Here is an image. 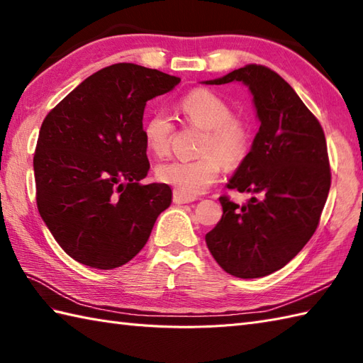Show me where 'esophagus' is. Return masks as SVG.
<instances>
[{
	"label": "esophagus",
	"mask_w": 363,
	"mask_h": 363,
	"mask_svg": "<svg viewBox=\"0 0 363 363\" xmlns=\"http://www.w3.org/2000/svg\"><path fill=\"white\" fill-rule=\"evenodd\" d=\"M191 201H195V198H190V196H184L179 191H173V203L174 204H189Z\"/></svg>",
	"instance_id": "1"
}]
</instances>
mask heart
Here are the masks:
<instances>
[{"label": "heart", "mask_w": 363, "mask_h": 363, "mask_svg": "<svg viewBox=\"0 0 363 363\" xmlns=\"http://www.w3.org/2000/svg\"><path fill=\"white\" fill-rule=\"evenodd\" d=\"M179 112L190 125L204 130L199 146L203 156L176 159L157 167L156 176L184 196L201 195L218 179L221 162L238 164L248 150V129L233 118L226 101L209 90L196 89L179 101ZM173 120L165 112H154L143 126L145 145L154 156H165L173 137Z\"/></svg>", "instance_id": "1"}]
</instances>
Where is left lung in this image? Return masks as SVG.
Wrapping results in <instances>:
<instances>
[{
  "mask_svg": "<svg viewBox=\"0 0 363 363\" xmlns=\"http://www.w3.org/2000/svg\"><path fill=\"white\" fill-rule=\"evenodd\" d=\"M242 82L260 123L228 189L250 194L238 206L221 196V220L206 243L226 273L242 279L272 274L311 240L330 187L325 133L289 82L262 65H246L209 86Z\"/></svg>",
  "mask_w": 363,
  "mask_h": 363,
  "instance_id": "left-lung-1",
  "label": "left lung"
}]
</instances>
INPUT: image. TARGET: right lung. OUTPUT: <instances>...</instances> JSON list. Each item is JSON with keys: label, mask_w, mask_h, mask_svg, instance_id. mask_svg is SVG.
Listing matches in <instances>:
<instances>
[{"label": "right lung", "mask_w": 363, "mask_h": 363, "mask_svg": "<svg viewBox=\"0 0 363 363\" xmlns=\"http://www.w3.org/2000/svg\"><path fill=\"white\" fill-rule=\"evenodd\" d=\"M179 82L152 68L115 64L84 79L43 120L34 154L37 207L79 264H128L172 204L167 184H140L150 169L143 112L146 101Z\"/></svg>", "instance_id": "obj_1"}]
</instances>
